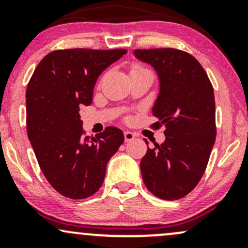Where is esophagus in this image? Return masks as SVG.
I'll return each mask as SVG.
<instances>
[{
    "instance_id": "1",
    "label": "esophagus",
    "mask_w": 248,
    "mask_h": 248,
    "mask_svg": "<svg viewBox=\"0 0 248 248\" xmlns=\"http://www.w3.org/2000/svg\"><path fill=\"white\" fill-rule=\"evenodd\" d=\"M124 141H126V142L133 141L134 139H135V134L129 132V130H126V132L124 133Z\"/></svg>"
}]
</instances>
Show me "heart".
Returning a JSON list of instances; mask_svg holds the SVG:
<instances>
[{"label": "heart", "instance_id": "heart-1", "mask_svg": "<svg viewBox=\"0 0 248 248\" xmlns=\"http://www.w3.org/2000/svg\"><path fill=\"white\" fill-rule=\"evenodd\" d=\"M146 70H147V69H144V67L141 66V65L135 64V65H133V66H132V75H133V73L142 72V71H146Z\"/></svg>", "mask_w": 248, "mask_h": 248}]
</instances>
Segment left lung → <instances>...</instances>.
I'll list each match as a JSON object with an SVG mask.
<instances>
[{
  "instance_id": "8db88e82",
  "label": "left lung",
  "mask_w": 248,
  "mask_h": 248,
  "mask_svg": "<svg viewBox=\"0 0 248 248\" xmlns=\"http://www.w3.org/2000/svg\"><path fill=\"white\" fill-rule=\"evenodd\" d=\"M134 55L157 72L160 93L153 114L158 121L152 127L166 126V141L154 143L142 157V178L154 196L175 201L191 192L206 169L217 134L213 87L203 66L186 51L167 47Z\"/></svg>"
}]
</instances>
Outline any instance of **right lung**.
<instances>
[{
  "instance_id": "add662e5",
  "label": "right lung",
  "mask_w": 248,
  "mask_h": 248,
  "mask_svg": "<svg viewBox=\"0 0 248 248\" xmlns=\"http://www.w3.org/2000/svg\"><path fill=\"white\" fill-rule=\"evenodd\" d=\"M127 50L66 49L37 65L27 87V130L45 178L61 195L84 199L100 189L107 162L124 143L121 129L84 136L81 106L92 104L96 79Z\"/></svg>"
}]
</instances>
